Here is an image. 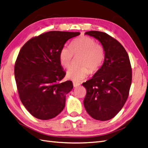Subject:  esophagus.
<instances>
[{"mask_svg": "<svg viewBox=\"0 0 148 148\" xmlns=\"http://www.w3.org/2000/svg\"><path fill=\"white\" fill-rule=\"evenodd\" d=\"M73 87L74 88H76V87H78L79 86L80 84L78 83H76V82H73Z\"/></svg>", "mask_w": 148, "mask_h": 148, "instance_id": "esophagus-1", "label": "esophagus"}]
</instances>
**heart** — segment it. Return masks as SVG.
<instances>
[{"label": "heart", "instance_id": "obj_1", "mask_svg": "<svg viewBox=\"0 0 148 148\" xmlns=\"http://www.w3.org/2000/svg\"><path fill=\"white\" fill-rule=\"evenodd\" d=\"M73 55H82L78 67H71L66 71V77L75 82H79L88 77L89 69L95 73L102 65L106 57L105 48L102 44L96 43L94 39L83 36L74 39L70 47L64 46L59 52L61 65L69 68Z\"/></svg>", "mask_w": 148, "mask_h": 148}]
</instances>
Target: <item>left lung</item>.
<instances>
[{
  "instance_id": "left-lung-1",
  "label": "left lung",
  "mask_w": 148,
  "mask_h": 148,
  "mask_svg": "<svg viewBox=\"0 0 148 148\" xmlns=\"http://www.w3.org/2000/svg\"><path fill=\"white\" fill-rule=\"evenodd\" d=\"M97 39L104 47L106 57L92 78L83 83L86 89L84 106L88 114L97 120L114 118L126 102L132 79L128 53L123 46L106 33H85Z\"/></svg>"
}]
</instances>
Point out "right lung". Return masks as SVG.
Wrapping results in <instances>:
<instances>
[{"label":"right lung","mask_w":148,"mask_h":148,"mask_svg":"<svg viewBox=\"0 0 148 148\" xmlns=\"http://www.w3.org/2000/svg\"><path fill=\"white\" fill-rule=\"evenodd\" d=\"M79 32L52 31L29 39L21 47L15 64V77L22 104L34 117L54 118L63 110L71 81L60 83L65 75L59 52Z\"/></svg>","instance_id":"obj_1"}]
</instances>
